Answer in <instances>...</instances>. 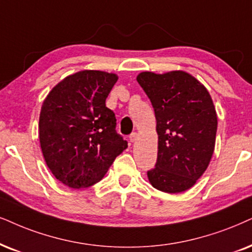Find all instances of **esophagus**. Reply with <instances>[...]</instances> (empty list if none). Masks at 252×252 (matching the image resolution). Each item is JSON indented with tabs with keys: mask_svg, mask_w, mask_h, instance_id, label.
<instances>
[{
	"mask_svg": "<svg viewBox=\"0 0 252 252\" xmlns=\"http://www.w3.org/2000/svg\"><path fill=\"white\" fill-rule=\"evenodd\" d=\"M137 138H138V133L137 132H132L131 135L129 136V139H130V142H136L137 141Z\"/></svg>",
	"mask_w": 252,
	"mask_h": 252,
	"instance_id": "1",
	"label": "esophagus"
}]
</instances>
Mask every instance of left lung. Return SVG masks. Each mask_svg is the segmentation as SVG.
Wrapping results in <instances>:
<instances>
[{
    "mask_svg": "<svg viewBox=\"0 0 252 252\" xmlns=\"http://www.w3.org/2000/svg\"><path fill=\"white\" fill-rule=\"evenodd\" d=\"M137 81L157 121L158 155L148 172L150 184L165 193L185 192L205 173L214 152L218 115L211 95L185 71L142 72Z\"/></svg>",
    "mask_w": 252,
    "mask_h": 252,
    "instance_id": "left-lung-1",
    "label": "left lung"
}]
</instances>
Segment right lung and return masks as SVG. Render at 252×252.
Returning <instances> with one entry per match:
<instances>
[{
    "instance_id": "add662e5",
    "label": "right lung",
    "mask_w": 252,
    "mask_h": 252,
    "mask_svg": "<svg viewBox=\"0 0 252 252\" xmlns=\"http://www.w3.org/2000/svg\"><path fill=\"white\" fill-rule=\"evenodd\" d=\"M119 76L85 69L66 76L41 104L39 142L47 167L69 189H86L104 177L128 148L117 135L106 98Z\"/></svg>"
}]
</instances>
